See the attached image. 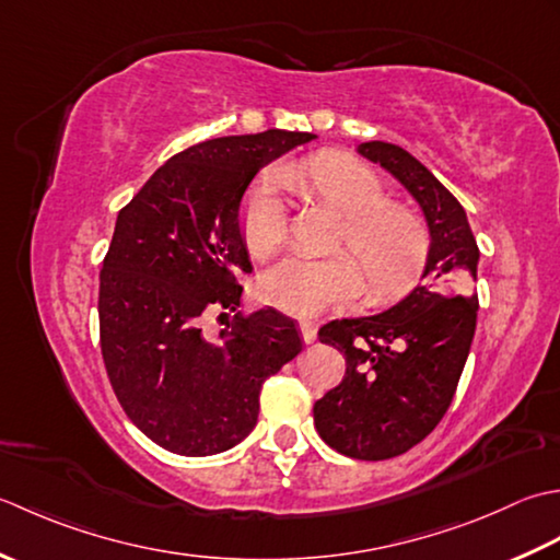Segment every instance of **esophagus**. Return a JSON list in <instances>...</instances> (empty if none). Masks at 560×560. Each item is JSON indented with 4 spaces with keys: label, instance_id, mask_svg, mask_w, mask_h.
<instances>
[{
    "label": "esophagus",
    "instance_id": "1",
    "mask_svg": "<svg viewBox=\"0 0 560 560\" xmlns=\"http://www.w3.org/2000/svg\"><path fill=\"white\" fill-rule=\"evenodd\" d=\"M300 330H302L304 343H314V340H316V324H312V322H300Z\"/></svg>",
    "mask_w": 560,
    "mask_h": 560
}]
</instances>
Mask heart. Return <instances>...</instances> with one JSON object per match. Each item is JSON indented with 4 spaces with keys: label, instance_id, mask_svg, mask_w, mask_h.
<instances>
[{
    "label": "heart",
    "instance_id": "b5f03b06",
    "mask_svg": "<svg viewBox=\"0 0 560 560\" xmlns=\"http://www.w3.org/2000/svg\"><path fill=\"white\" fill-rule=\"evenodd\" d=\"M288 186L304 196L326 200L343 212L338 244L348 250L312 258L292 254L260 272L258 300L294 316H316L330 306L352 302L364 290V276L374 296H386L418 278L430 238L423 220L404 202L386 200L380 174L343 154H318L284 168ZM268 174L248 190L242 208V236L256 258L278 250L290 232L284 184Z\"/></svg>",
    "mask_w": 560,
    "mask_h": 560
}]
</instances>
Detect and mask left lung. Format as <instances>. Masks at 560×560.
I'll use <instances>...</instances> for the list:
<instances>
[{
    "mask_svg": "<svg viewBox=\"0 0 560 560\" xmlns=\"http://www.w3.org/2000/svg\"><path fill=\"white\" fill-rule=\"evenodd\" d=\"M358 152L416 198L430 230L418 288L382 314L318 328L346 355L343 382L314 404L318 435L352 459L382 462L423 442L447 413L476 330L481 254L459 200L413 154L376 140Z\"/></svg>",
    "mask_w": 560,
    "mask_h": 560,
    "instance_id": "1",
    "label": "left lung"
}]
</instances>
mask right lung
I'll return each mask as SVG.
<instances>
[{"instance_id":"1","label":"right lung","mask_w":560,"mask_h":560,"mask_svg":"<svg viewBox=\"0 0 560 560\" xmlns=\"http://www.w3.org/2000/svg\"><path fill=\"white\" fill-rule=\"evenodd\" d=\"M312 132L214 137L159 166L118 212L101 268V352L132 423L174 454L232 450L258 420L260 386L302 350L290 316L238 312L250 272L238 210L272 159ZM210 313L233 322L210 341Z\"/></svg>"}]
</instances>
